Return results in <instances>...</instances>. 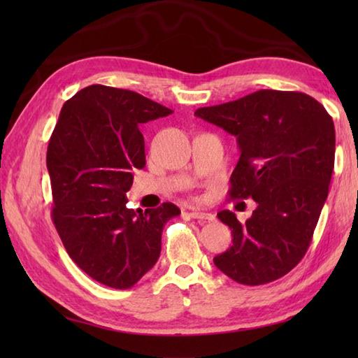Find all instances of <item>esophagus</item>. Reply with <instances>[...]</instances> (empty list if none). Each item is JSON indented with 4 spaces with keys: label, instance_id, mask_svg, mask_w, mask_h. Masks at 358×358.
<instances>
[{
    "label": "esophagus",
    "instance_id": "obj_1",
    "mask_svg": "<svg viewBox=\"0 0 358 358\" xmlns=\"http://www.w3.org/2000/svg\"><path fill=\"white\" fill-rule=\"evenodd\" d=\"M189 217L201 220V222H212V220L215 218L214 215L209 214V212H203V210H196V209H192L191 212H189Z\"/></svg>",
    "mask_w": 358,
    "mask_h": 358
}]
</instances>
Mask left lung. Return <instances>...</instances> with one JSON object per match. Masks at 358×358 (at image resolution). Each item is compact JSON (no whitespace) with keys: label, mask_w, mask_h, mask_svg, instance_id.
Returning <instances> with one entry per match:
<instances>
[{"label":"left lung","mask_w":358,"mask_h":358,"mask_svg":"<svg viewBox=\"0 0 358 358\" xmlns=\"http://www.w3.org/2000/svg\"><path fill=\"white\" fill-rule=\"evenodd\" d=\"M195 115L237 136L240 159L229 196L257 203L246 223L227 209L217 214L234 240L214 258L215 266L240 285L278 280L305 257L328 199L336 157L332 117L313 96L269 89L200 108Z\"/></svg>","instance_id":"obj_1"}]
</instances>
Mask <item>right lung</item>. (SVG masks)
Masks as SVG:
<instances>
[{
  "mask_svg": "<svg viewBox=\"0 0 358 358\" xmlns=\"http://www.w3.org/2000/svg\"><path fill=\"white\" fill-rule=\"evenodd\" d=\"M171 109L132 90L92 85L67 100L48 146L52 220L72 260L98 283L129 289L154 268L172 203L127 209L146 164L140 126Z\"/></svg>",
  "mask_w": 358,
  "mask_h": 358,
  "instance_id": "1",
  "label": "right lung"
}]
</instances>
